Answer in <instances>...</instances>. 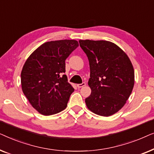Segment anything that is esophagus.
Instances as JSON below:
<instances>
[{
  "instance_id": "esophagus-1",
  "label": "esophagus",
  "mask_w": 154,
  "mask_h": 154,
  "mask_svg": "<svg viewBox=\"0 0 154 154\" xmlns=\"http://www.w3.org/2000/svg\"><path fill=\"white\" fill-rule=\"evenodd\" d=\"M85 85H86L85 83H81V84H78L77 87L79 88H82V87H83V86H85Z\"/></svg>"
}]
</instances>
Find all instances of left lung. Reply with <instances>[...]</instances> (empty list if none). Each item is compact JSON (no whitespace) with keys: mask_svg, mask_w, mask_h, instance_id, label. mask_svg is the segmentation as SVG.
<instances>
[{"mask_svg":"<svg viewBox=\"0 0 154 154\" xmlns=\"http://www.w3.org/2000/svg\"><path fill=\"white\" fill-rule=\"evenodd\" d=\"M79 43L90 69L91 94L85 99L86 106L95 114L110 116L121 109L132 93L133 66L125 52L110 41L80 40Z\"/></svg>","mask_w":154,"mask_h":154,"instance_id":"8db88e82","label":"left lung"}]
</instances>
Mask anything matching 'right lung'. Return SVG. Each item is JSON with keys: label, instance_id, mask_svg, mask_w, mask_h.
<instances>
[{"label": "right lung", "instance_id": "obj_1", "mask_svg": "<svg viewBox=\"0 0 154 154\" xmlns=\"http://www.w3.org/2000/svg\"><path fill=\"white\" fill-rule=\"evenodd\" d=\"M78 46L75 40L47 42L24 63L21 73L22 91L41 114H55L66 109L74 89L64 74L65 60Z\"/></svg>", "mask_w": 154, "mask_h": 154}]
</instances>
